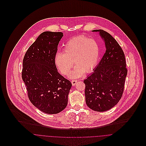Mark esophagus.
Masks as SVG:
<instances>
[{
  "instance_id": "obj_1",
  "label": "esophagus",
  "mask_w": 146,
  "mask_h": 146,
  "mask_svg": "<svg viewBox=\"0 0 146 146\" xmlns=\"http://www.w3.org/2000/svg\"><path fill=\"white\" fill-rule=\"evenodd\" d=\"M78 82V81L76 80H72V81H71V83H72V86H75L76 84V83Z\"/></svg>"
}]
</instances>
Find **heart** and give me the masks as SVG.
I'll list each match as a JSON object with an SVG mask.
<instances>
[{"instance_id": "heart-1", "label": "heart", "mask_w": 146, "mask_h": 146, "mask_svg": "<svg viewBox=\"0 0 146 146\" xmlns=\"http://www.w3.org/2000/svg\"><path fill=\"white\" fill-rule=\"evenodd\" d=\"M64 52H58L55 57L57 68L63 75L70 74L71 79L81 77L92 72L97 66L100 54V47L96 40L84 36L72 38L64 45Z\"/></svg>"}]
</instances>
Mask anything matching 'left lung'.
Returning <instances> with one entry per match:
<instances>
[{"mask_svg": "<svg viewBox=\"0 0 146 146\" xmlns=\"http://www.w3.org/2000/svg\"><path fill=\"white\" fill-rule=\"evenodd\" d=\"M106 52L94 72L84 80L85 98L89 108L96 111H107L120 100L127 75L124 52L109 33L100 29Z\"/></svg>", "mask_w": 146, "mask_h": 146, "instance_id": "1", "label": "left lung"}]
</instances>
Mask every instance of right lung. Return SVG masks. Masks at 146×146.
I'll return each mask as SVG.
<instances>
[{
    "instance_id": "right-lung-1",
    "label": "right lung",
    "mask_w": 146,
    "mask_h": 146,
    "mask_svg": "<svg viewBox=\"0 0 146 146\" xmlns=\"http://www.w3.org/2000/svg\"><path fill=\"white\" fill-rule=\"evenodd\" d=\"M62 32L42 33L26 51L22 78L32 104L47 114H57L68 103L70 81L57 71L55 56Z\"/></svg>"
}]
</instances>
